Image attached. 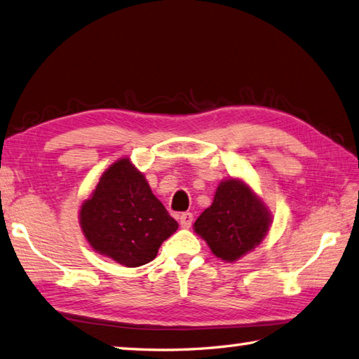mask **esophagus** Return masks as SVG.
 Segmentation results:
<instances>
[{
	"mask_svg": "<svg viewBox=\"0 0 359 359\" xmlns=\"http://www.w3.org/2000/svg\"><path fill=\"white\" fill-rule=\"evenodd\" d=\"M192 222H194V215L190 212H184L180 215V224L182 229H189L192 226Z\"/></svg>",
	"mask_w": 359,
	"mask_h": 359,
	"instance_id": "1",
	"label": "esophagus"
}]
</instances>
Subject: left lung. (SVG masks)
Segmentation results:
<instances>
[{
    "label": "left lung",
    "instance_id": "8db88e82",
    "mask_svg": "<svg viewBox=\"0 0 359 359\" xmlns=\"http://www.w3.org/2000/svg\"><path fill=\"white\" fill-rule=\"evenodd\" d=\"M270 213L241 180L221 181L213 203L195 221V232L215 257L233 262L255 249L269 232Z\"/></svg>",
    "mask_w": 359,
    "mask_h": 359
}]
</instances>
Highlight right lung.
<instances>
[{
    "mask_svg": "<svg viewBox=\"0 0 359 359\" xmlns=\"http://www.w3.org/2000/svg\"><path fill=\"white\" fill-rule=\"evenodd\" d=\"M79 224L93 250L126 267L152 261L159 245L178 229L129 158H121L102 173L81 205Z\"/></svg>",
    "mask_w": 359,
    "mask_h": 359,
    "instance_id": "obj_1",
    "label": "right lung"
}]
</instances>
